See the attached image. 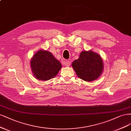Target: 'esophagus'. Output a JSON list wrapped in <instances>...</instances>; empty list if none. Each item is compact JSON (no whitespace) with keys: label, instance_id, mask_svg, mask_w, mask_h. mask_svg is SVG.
I'll list each match as a JSON object with an SVG mask.
<instances>
[{"label":"esophagus","instance_id":"obj_1","mask_svg":"<svg viewBox=\"0 0 131 131\" xmlns=\"http://www.w3.org/2000/svg\"><path fill=\"white\" fill-rule=\"evenodd\" d=\"M65 66H67V67H69L70 66V65H71V62H70V61H66L65 63Z\"/></svg>","mask_w":131,"mask_h":131}]
</instances>
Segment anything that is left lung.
Returning a JSON list of instances; mask_svg holds the SVG:
<instances>
[{
  "label": "left lung",
  "instance_id": "left-lung-1",
  "mask_svg": "<svg viewBox=\"0 0 131 131\" xmlns=\"http://www.w3.org/2000/svg\"><path fill=\"white\" fill-rule=\"evenodd\" d=\"M72 67L79 78L89 82L98 79L104 69L100 55L91 50L82 51L78 59L72 63Z\"/></svg>",
  "mask_w": 131,
  "mask_h": 131
}]
</instances>
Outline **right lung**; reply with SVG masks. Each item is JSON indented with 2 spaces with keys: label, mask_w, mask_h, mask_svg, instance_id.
Segmentation results:
<instances>
[{
  "label": "right lung",
  "mask_w": 131,
  "mask_h": 131,
  "mask_svg": "<svg viewBox=\"0 0 131 131\" xmlns=\"http://www.w3.org/2000/svg\"><path fill=\"white\" fill-rule=\"evenodd\" d=\"M30 67L32 73L36 79L46 81L56 77L62 65L51 53L40 49L31 58Z\"/></svg>",
  "instance_id": "add662e5"
}]
</instances>
